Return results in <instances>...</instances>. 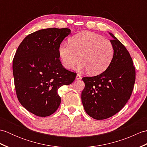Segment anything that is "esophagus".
Here are the masks:
<instances>
[{"instance_id":"obj_1","label":"esophagus","mask_w":147,"mask_h":147,"mask_svg":"<svg viewBox=\"0 0 147 147\" xmlns=\"http://www.w3.org/2000/svg\"><path fill=\"white\" fill-rule=\"evenodd\" d=\"M76 79L77 80H81L82 79V76H81V75H80V74H77V76L76 77Z\"/></svg>"}]
</instances>
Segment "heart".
<instances>
[{"instance_id":"obj_1","label":"heart","mask_w":147,"mask_h":147,"mask_svg":"<svg viewBox=\"0 0 147 147\" xmlns=\"http://www.w3.org/2000/svg\"><path fill=\"white\" fill-rule=\"evenodd\" d=\"M59 55L63 66L73 69L78 62L79 67L85 69L91 75H97L111 65L114 55L112 43L97 34L82 32L69 40V45L62 43L59 47Z\"/></svg>"}]
</instances>
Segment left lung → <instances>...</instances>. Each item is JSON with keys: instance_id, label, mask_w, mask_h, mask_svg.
<instances>
[{"instance_id": "1", "label": "left lung", "mask_w": 147, "mask_h": 147, "mask_svg": "<svg viewBox=\"0 0 147 147\" xmlns=\"http://www.w3.org/2000/svg\"><path fill=\"white\" fill-rule=\"evenodd\" d=\"M111 42L114 55L111 65L100 74L83 77L82 101L90 117L103 120L119 112L130 98L136 79L135 67L126 48L113 34Z\"/></svg>"}]
</instances>
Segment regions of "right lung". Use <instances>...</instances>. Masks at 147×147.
Segmentation results:
<instances>
[{
  "instance_id": "add662e5",
  "label": "right lung",
  "mask_w": 147,
  "mask_h": 147,
  "mask_svg": "<svg viewBox=\"0 0 147 147\" xmlns=\"http://www.w3.org/2000/svg\"><path fill=\"white\" fill-rule=\"evenodd\" d=\"M70 33L66 28L36 31L26 36L16 52L12 71L17 97L26 110L37 116L54 113L61 102L58 89L76 78V73L62 66L58 51Z\"/></svg>"
}]
</instances>
